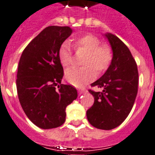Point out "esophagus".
Listing matches in <instances>:
<instances>
[{
    "mask_svg": "<svg viewBox=\"0 0 155 155\" xmlns=\"http://www.w3.org/2000/svg\"><path fill=\"white\" fill-rule=\"evenodd\" d=\"M78 92H79V94H85V93L87 92V90H86L85 88H81V89H79V90H78Z\"/></svg>",
    "mask_w": 155,
    "mask_h": 155,
    "instance_id": "1",
    "label": "esophagus"
}]
</instances>
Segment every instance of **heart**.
Masks as SVG:
<instances>
[{"label":"heart","mask_w":155,"mask_h":155,"mask_svg":"<svg viewBox=\"0 0 155 155\" xmlns=\"http://www.w3.org/2000/svg\"><path fill=\"white\" fill-rule=\"evenodd\" d=\"M76 51H82L86 55L82 60V68H72L65 72V77L70 84L81 87L90 82L97 74L104 72L112 60V51L106 45H100L99 39L92 34H87L74 40ZM58 57L61 64L65 68L71 66L74 61L72 51L68 44L61 45L58 51Z\"/></svg>","instance_id":"obj_1"}]
</instances>
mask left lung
<instances>
[{"label": "left lung", "instance_id": "1", "mask_svg": "<svg viewBox=\"0 0 155 155\" xmlns=\"http://www.w3.org/2000/svg\"><path fill=\"white\" fill-rule=\"evenodd\" d=\"M105 37L113 56L106 72L91 84L104 90H89L94 97V103L87 110V117L95 128L109 130L120 125L130 112L138 91V70L124 43L111 33H106Z\"/></svg>", "mask_w": 155, "mask_h": 155}]
</instances>
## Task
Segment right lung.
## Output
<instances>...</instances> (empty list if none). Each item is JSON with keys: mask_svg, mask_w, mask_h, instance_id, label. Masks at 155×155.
<instances>
[{"mask_svg": "<svg viewBox=\"0 0 155 155\" xmlns=\"http://www.w3.org/2000/svg\"><path fill=\"white\" fill-rule=\"evenodd\" d=\"M71 33L68 26H48L30 42L19 59V103L30 120L44 130L62 125L66 107L78 96L75 87L61 84L63 68L58 51Z\"/></svg>", "mask_w": 155, "mask_h": 155, "instance_id": "right-lung-1", "label": "right lung"}]
</instances>
